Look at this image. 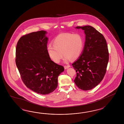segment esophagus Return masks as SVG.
I'll return each instance as SVG.
<instances>
[{
  "mask_svg": "<svg viewBox=\"0 0 124 124\" xmlns=\"http://www.w3.org/2000/svg\"><path fill=\"white\" fill-rule=\"evenodd\" d=\"M70 67V65H64V68L65 69H67Z\"/></svg>",
  "mask_w": 124,
  "mask_h": 124,
  "instance_id": "obj_1",
  "label": "esophagus"
}]
</instances>
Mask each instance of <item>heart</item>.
<instances>
[{
  "label": "heart",
  "mask_w": 124,
  "mask_h": 124,
  "mask_svg": "<svg viewBox=\"0 0 124 124\" xmlns=\"http://www.w3.org/2000/svg\"><path fill=\"white\" fill-rule=\"evenodd\" d=\"M52 45L53 46L49 45L47 48L49 58L59 63L63 54L64 61L67 62L70 59L74 60L80 56L84 47V39L80 34L63 33L54 39Z\"/></svg>",
  "instance_id": "1"
}]
</instances>
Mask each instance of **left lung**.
Here are the masks:
<instances>
[{
  "label": "left lung",
  "mask_w": 124,
  "mask_h": 124,
  "mask_svg": "<svg viewBox=\"0 0 124 124\" xmlns=\"http://www.w3.org/2000/svg\"><path fill=\"white\" fill-rule=\"evenodd\" d=\"M85 34L82 53L72 64L76 70L75 85L83 90H90L96 86L105 75L109 61V51L104 36L94 27L87 25L77 26Z\"/></svg>",
  "instance_id": "1"
}]
</instances>
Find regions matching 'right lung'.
Instances as JSON below:
<instances>
[{
  "label": "right lung",
  "instance_id": "1",
  "mask_svg": "<svg viewBox=\"0 0 124 124\" xmlns=\"http://www.w3.org/2000/svg\"><path fill=\"white\" fill-rule=\"evenodd\" d=\"M47 32L41 30L19 39L16 48L15 62L23 82L38 94H48L56 89L63 66L50 59L47 51Z\"/></svg>",
  "mask_w": 124,
  "mask_h": 124
}]
</instances>
